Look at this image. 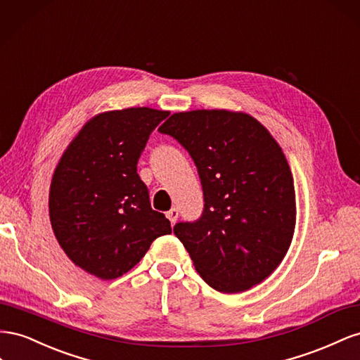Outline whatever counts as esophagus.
I'll return each mask as SVG.
<instances>
[{
    "label": "esophagus",
    "mask_w": 360,
    "mask_h": 360,
    "mask_svg": "<svg viewBox=\"0 0 360 360\" xmlns=\"http://www.w3.org/2000/svg\"><path fill=\"white\" fill-rule=\"evenodd\" d=\"M178 215H179L178 208H172L170 211H167V212H166V217L170 220V223H172V224L176 223V220H178Z\"/></svg>",
    "instance_id": "1"
}]
</instances>
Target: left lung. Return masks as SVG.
<instances>
[{"instance_id": "obj_1", "label": "left lung", "mask_w": 360, "mask_h": 360, "mask_svg": "<svg viewBox=\"0 0 360 360\" xmlns=\"http://www.w3.org/2000/svg\"><path fill=\"white\" fill-rule=\"evenodd\" d=\"M196 162L205 210L173 232L202 279L220 292H243L283 261L295 229L294 179L279 143L243 111H179L162 123Z\"/></svg>"}]
</instances>
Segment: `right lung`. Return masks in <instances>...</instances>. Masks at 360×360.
I'll list each match as a JSON object with an SVG mask.
<instances>
[{
	"label": "right lung",
	"instance_id": "obj_1",
	"mask_svg": "<svg viewBox=\"0 0 360 360\" xmlns=\"http://www.w3.org/2000/svg\"><path fill=\"white\" fill-rule=\"evenodd\" d=\"M169 111L132 107L98 112L60 157L49 187V221L68 258L102 281L137 265L172 232L153 211L137 173L150 132Z\"/></svg>",
	"mask_w": 360,
	"mask_h": 360
}]
</instances>
